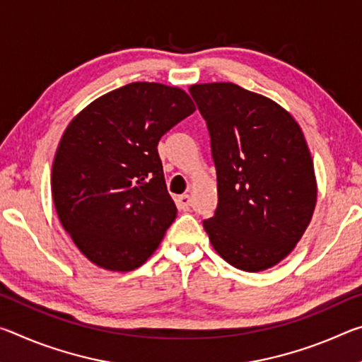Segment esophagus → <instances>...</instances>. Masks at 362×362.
I'll list each match as a JSON object with an SVG mask.
<instances>
[{"label": "esophagus", "mask_w": 362, "mask_h": 362, "mask_svg": "<svg viewBox=\"0 0 362 362\" xmlns=\"http://www.w3.org/2000/svg\"><path fill=\"white\" fill-rule=\"evenodd\" d=\"M177 206H179V209L182 211H188L189 206H192V198H189V194H180L179 198H177Z\"/></svg>", "instance_id": "obj_1"}]
</instances>
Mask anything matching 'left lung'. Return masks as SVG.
<instances>
[{
	"mask_svg": "<svg viewBox=\"0 0 362 362\" xmlns=\"http://www.w3.org/2000/svg\"><path fill=\"white\" fill-rule=\"evenodd\" d=\"M189 94L207 124L217 170L218 204L204 230L235 268H272L313 217L316 179L303 132L276 102L238 84H194Z\"/></svg>",
	"mask_w": 362,
	"mask_h": 362,
	"instance_id": "1",
	"label": "left lung"
}]
</instances>
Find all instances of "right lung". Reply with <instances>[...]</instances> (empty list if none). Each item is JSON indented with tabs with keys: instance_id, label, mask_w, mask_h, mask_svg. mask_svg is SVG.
<instances>
[{
	"instance_id": "1",
	"label": "right lung",
	"mask_w": 362,
	"mask_h": 362,
	"mask_svg": "<svg viewBox=\"0 0 362 362\" xmlns=\"http://www.w3.org/2000/svg\"><path fill=\"white\" fill-rule=\"evenodd\" d=\"M179 88L131 83L99 97L66 127L52 164V199L78 249L112 272L155 252L175 220L158 142L194 112Z\"/></svg>"
}]
</instances>
